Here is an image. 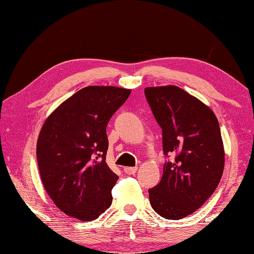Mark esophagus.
<instances>
[{"instance_id":"esophagus-1","label":"esophagus","mask_w":254,"mask_h":254,"mask_svg":"<svg viewBox=\"0 0 254 254\" xmlns=\"http://www.w3.org/2000/svg\"><path fill=\"white\" fill-rule=\"evenodd\" d=\"M136 167H126V168H124V173L127 175H134L136 173Z\"/></svg>"}]
</instances>
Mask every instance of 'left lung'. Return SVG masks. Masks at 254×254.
<instances>
[{
	"mask_svg": "<svg viewBox=\"0 0 254 254\" xmlns=\"http://www.w3.org/2000/svg\"><path fill=\"white\" fill-rule=\"evenodd\" d=\"M144 94L162 128L163 153L174 156L149 189L150 203L167 220H182L220 184L225 163L220 124L207 105L178 86L145 87Z\"/></svg>",
	"mask_w": 254,
	"mask_h": 254,
	"instance_id": "1",
	"label": "left lung"
}]
</instances>
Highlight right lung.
Instances as JSON below:
<instances>
[{
  "mask_svg": "<svg viewBox=\"0 0 254 254\" xmlns=\"http://www.w3.org/2000/svg\"><path fill=\"white\" fill-rule=\"evenodd\" d=\"M131 89L87 86L63 102L42 126L37 141L42 185L68 216L89 222L112 204L118 175L105 161L106 126Z\"/></svg>",
  "mask_w": 254,
  "mask_h": 254,
  "instance_id": "1",
  "label": "right lung"
}]
</instances>
